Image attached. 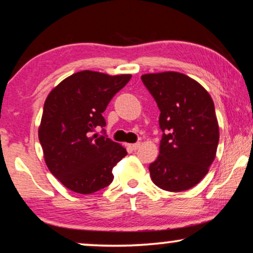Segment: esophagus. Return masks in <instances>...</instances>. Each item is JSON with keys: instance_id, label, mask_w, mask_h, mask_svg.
Returning <instances> with one entry per match:
<instances>
[{"instance_id": "obj_1", "label": "esophagus", "mask_w": 253, "mask_h": 253, "mask_svg": "<svg viewBox=\"0 0 253 253\" xmlns=\"http://www.w3.org/2000/svg\"><path fill=\"white\" fill-rule=\"evenodd\" d=\"M129 147H130V149H132L133 151H136L140 147V143L138 142V143H134V144H129Z\"/></svg>"}]
</instances>
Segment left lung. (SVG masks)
I'll return each mask as SVG.
<instances>
[{
	"instance_id": "1",
	"label": "left lung",
	"mask_w": 253,
	"mask_h": 253,
	"mask_svg": "<svg viewBox=\"0 0 253 253\" xmlns=\"http://www.w3.org/2000/svg\"><path fill=\"white\" fill-rule=\"evenodd\" d=\"M142 81L158 104L163 130L151 179L164 191H187L205 178L216 156L219 130L212 98L178 72L143 74Z\"/></svg>"
}]
</instances>
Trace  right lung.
<instances>
[{
  "label": "right lung",
  "mask_w": 253,
  "mask_h": 253,
  "mask_svg": "<svg viewBox=\"0 0 253 253\" xmlns=\"http://www.w3.org/2000/svg\"><path fill=\"white\" fill-rule=\"evenodd\" d=\"M131 74L81 71L62 80L47 95L38 137L50 172L79 194L109 186L114 166L126 156L119 143L97 136L106 126L102 113Z\"/></svg>",
  "instance_id": "add662e5"
}]
</instances>
